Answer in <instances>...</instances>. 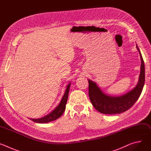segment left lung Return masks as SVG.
Returning a JSON list of instances; mask_svg holds the SVG:
<instances>
[{"instance_id": "8db88e82", "label": "left lung", "mask_w": 151, "mask_h": 151, "mask_svg": "<svg viewBox=\"0 0 151 151\" xmlns=\"http://www.w3.org/2000/svg\"><path fill=\"white\" fill-rule=\"evenodd\" d=\"M141 59L140 73L139 82L132 91L119 97L109 96L105 94L93 81L88 79V94L90 101L94 108L104 114H117L122 113L132 107L140 97L145 80V64L140 51L136 45Z\"/></svg>"}]
</instances>
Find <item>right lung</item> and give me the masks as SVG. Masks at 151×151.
Here are the masks:
<instances>
[{"mask_svg": "<svg viewBox=\"0 0 151 151\" xmlns=\"http://www.w3.org/2000/svg\"><path fill=\"white\" fill-rule=\"evenodd\" d=\"M70 86V83H69V85L67 86L65 93H64L60 104L51 113H50L48 115L45 116L44 117H42L41 118L30 119L37 123H47L59 118L63 115L64 111H65L66 104L67 103V101L68 99Z\"/></svg>", "mask_w": 151, "mask_h": 151, "instance_id": "add662e5", "label": "right lung"}]
</instances>
